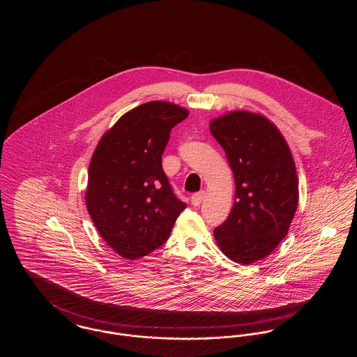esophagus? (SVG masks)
Masks as SVG:
<instances>
[{
    "instance_id": "obj_1",
    "label": "esophagus",
    "mask_w": 357,
    "mask_h": 357,
    "mask_svg": "<svg viewBox=\"0 0 357 357\" xmlns=\"http://www.w3.org/2000/svg\"><path fill=\"white\" fill-rule=\"evenodd\" d=\"M204 198V191H199V192H195L192 197H191V204L194 206H199L202 204Z\"/></svg>"
}]
</instances>
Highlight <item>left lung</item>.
<instances>
[{"mask_svg":"<svg viewBox=\"0 0 357 357\" xmlns=\"http://www.w3.org/2000/svg\"><path fill=\"white\" fill-rule=\"evenodd\" d=\"M236 182V202L214 237L223 255L248 265L271 255L288 234L298 179L288 144L271 120L234 111L210 121Z\"/></svg>","mask_w":357,"mask_h":357,"instance_id":"8db88e82","label":"left lung"}]
</instances>
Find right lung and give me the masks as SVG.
I'll list each match as a JSON object with an SVG mask.
<instances>
[{"mask_svg":"<svg viewBox=\"0 0 357 357\" xmlns=\"http://www.w3.org/2000/svg\"><path fill=\"white\" fill-rule=\"evenodd\" d=\"M187 116L172 102L137 105L102 135L92 155L86 208L107 245L127 259L160 248L186 208L163 171L162 153L171 130Z\"/></svg>","mask_w":357,"mask_h":357,"instance_id":"obj_1","label":"right lung"}]
</instances>
